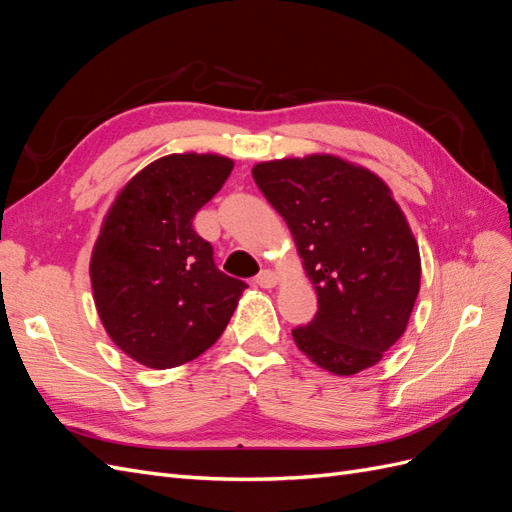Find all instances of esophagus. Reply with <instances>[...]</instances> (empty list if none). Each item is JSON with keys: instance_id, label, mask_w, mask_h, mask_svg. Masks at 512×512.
<instances>
[{"instance_id": "esophagus-1", "label": "esophagus", "mask_w": 512, "mask_h": 512, "mask_svg": "<svg viewBox=\"0 0 512 512\" xmlns=\"http://www.w3.org/2000/svg\"><path fill=\"white\" fill-rule=\"evenodd\" d=\"M277 282H280V277H277V273H273V271H269V269L260 271V273L256 275V284H258L260 288H273Z\"/></svg>"}]
</instances>
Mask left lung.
I'll return each instance as SVG.
<instances>
[{"mask_svg": "<svg viewBox=\"0 0 512 512\" xmlns=\"http://www.w3.org/2000/svg\"><path fill=\"white\" fill-rule=\"evenodd\" d=\"M254 181L286 220L318 312L292 329L307 359L335 376L376 365L404 335L421 288V256L389 185L337 156L260 162Z\"/></svg>", "mask_w": 512, "mask_h": 512, "instance_id": "obj_1", "label": "left lung"}]
</instances>
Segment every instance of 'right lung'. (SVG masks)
Returning a JSON list of instances; mask_svg holds the SVG:
<instances>
[{"label":"right lung","mask_w":512,"mask_h":512,"mask_svg":"<svg viewBox=\"0 0 512 512\" xmlns=\"http://www.w3.org/2000/svg\"><path fill=\"white\" fill-rule=\"evenodd\" d=\"M232 166L215 153L164 156L106 213L89 262L96 309L117 348L145 367H177L211 348L247 288L215 267L192 226Z\"/></svg>","instance_id":"1"}]
</instances>
